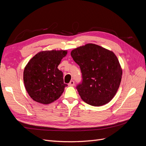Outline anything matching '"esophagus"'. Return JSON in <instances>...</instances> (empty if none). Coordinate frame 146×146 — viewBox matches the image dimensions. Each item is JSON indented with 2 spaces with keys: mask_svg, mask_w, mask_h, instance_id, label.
Returning a JSON list of instances; mask_svg holds the SVG:
<instances>
[{
  "mask_svg": "<svg viewBox=\"0 0 146 146\" xmlns=\"http://www.w3.org/2000/svg\"><path fill=\"white\" fill-rule=\"evenodd\" d=\"M74 83H75L74 81H73V80H71V81H70V82L69 83L68 85H69V86H73L74 85Z\"/></svg>",
  "mask_w": 146,
  "mask_h": 146,
  "instance_id": "34e87169",
  "label": "esophagus"
}]
</instances>
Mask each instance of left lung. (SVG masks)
Returning a JSON list of instances; mask_svg holds the SVG:
<instances>
[{
	"mask_svg": "<svg viewBox=\"0 0 146 146\" xmlns=\"http://www.w3.org/2000/svg\"><path fill=\"white\" fill-rule=\"evenodd\" d=\"M70 55L82 74V82L77 86L81 99L95 107L111 101L117 91L122 75L116 55L91 43L75 48Z\"/></svg>",
	"mask_w": 146,
	"mask_h": 146,
	"instance_id": "1",
	"label": "left lung"
}]
</instances>
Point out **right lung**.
<instances>
[{
    "label": "right lung",
    "mask_w": 146,
    "mask_h": 146,
    "mask_svg": "<svg viewBox=\"0 0 146 146\" xmlns=\"http://www.w3.org/2000/svg\"><path fill=\"white\" fill-rule=\"evenodd\" d=\"M68 51L60 50L38 52L25 66L24 83L29 95L35 102L49 104L63 94L67 84L63 72L58 69Z\"/></svg>",
    "instance_id": "obj_1"
}]
</instances>
